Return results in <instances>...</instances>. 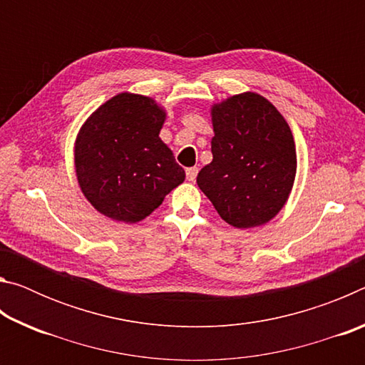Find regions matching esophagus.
I'll use <instances>...</instances> for the list:
<instances>
[{
	"label": "esophagus",
	"instance_id": "34e87169",
	"mask_svg": "<svg viewBox=\"0 0 365 365\" xmlns=\"http://www.w3.org/2000/svg\"><path fill=\"white\" fill-rule=\"evenodd\" d=\"M196 175H197V168L187 169V178H188L190 182H195L196 180Z\"/></svg>",
	"mask_w": 365,
	"mask_h": 365
}]
</instances>
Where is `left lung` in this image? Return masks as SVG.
Instances as JSON below:
<instances>
[{
  "label": "left lung",
  "instance_id": "obj_1",
  "mask_svg": "<svg viewBox=\"0 0 365 365\" xmlns=\"http://www.w3.org/2000/svg\"><path fill=\"white\" fill-rule=\"evenodd\" d=\"M212 125V163L200 170L197 187L227 224H265L285 205L294 182L288 123L265 98L243 93L214 106Z\"/></svg>",
  "mask_w": 365,
  "mask_h": 365
}]
</instances>
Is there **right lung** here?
<instances>
[{
  "instance_id": "add662e5",
  "label": "right lung",
  "mask_w": 365,
  "mask_h": 365,
  "mask_svg": "<svg viewBox=\"0 0 365 365\" xmlns=\"http://www.w3.org/2000/svg\"><path fill=\"white\" fill-rule=\"evenodd\" d=\"M164 119L151 98L120 93L85 122L76 145L77 178L101 214L135 224L185 180V170L159 138Z\"/></svg>"
}]
</instances>
